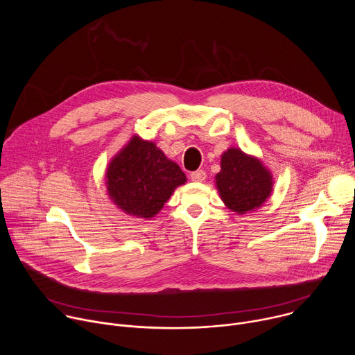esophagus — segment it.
<instances>
[{
  "label": "esophagus",
  "mask_w": 355,
  "mask_h": 355,
  "mask_svg": "<svg viewBox=\"0 0 355 355\" xmlns=\"http://www.w3.org/2000/svg\"><path fill=\"white\" fill-rule=\"evenodd\" d=\"M189 177H191V180H192L193 182H204L205 178H207V174H205L204 170H198V171L191 173Z\"/></svg>",
  "instance_id": "34e87169"
}]
</instances>
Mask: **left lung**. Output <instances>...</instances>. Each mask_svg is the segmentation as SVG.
<instances>
[{
    "label": "left lung",
    "mask_w": 355,
    "mask_h": 355,
    "mask_svg": "<svg viewBox=\"0 0 355 355\" xmlns=\"http://www.w3.org/2000/svg\"><path fill=\"white\" fill-rule=\"evenodd\" d=\"M215 184L225 207L237 215L257 211L274 191L271 170L239 147H229L222 153Z\"/></svg>",
    "instance_id": "left-lung-1"
}]
</instances>
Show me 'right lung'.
Instances as JSON below:
<instances>
[{
    "label": "right lung",
    "instance_id": "add662e5",
    "mask_svg": "<svg viewBox=\"0 0 355 355\" xmlns=\"http://www.w3.org/2000/svg\"><path fill=\"white\" fill-rule=\"evenodd\" d=\"M187 177L155 141L133 135L111 159L105 187L112 204L129 216L155 218Z\"/></svg>",
    "mask_w": 355,
    "mask_h": 355
}]
</instances>
